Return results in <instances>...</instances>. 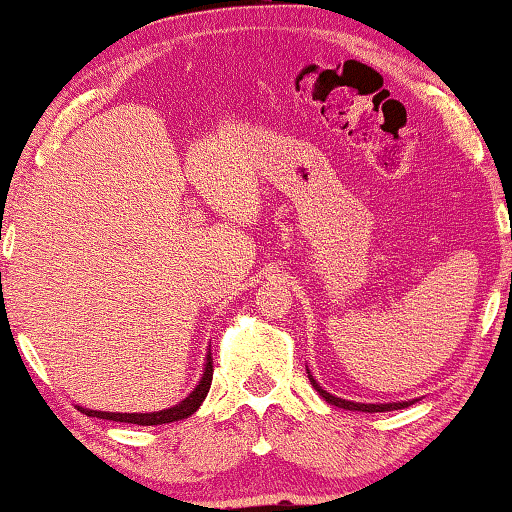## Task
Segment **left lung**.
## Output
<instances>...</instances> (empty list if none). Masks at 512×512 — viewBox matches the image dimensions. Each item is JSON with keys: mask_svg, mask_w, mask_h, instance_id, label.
Instances as JSON below:
<instances>
[{"mask_svg": "<svg viewBox=\"0 0 512 512\" xmlns=\"http://www.w3.org/2000/svg\"><path fill=\"white\" fill-rule=\"evenodd\" d=\"M309 379H311V384H314L316 391H318L320 395H323L329 404L339 406V409L366 411V413H384V411H395V409H404V406H411V402H393V404H359V402H348V400H341V397L329 395L327 391H323V388H320V386L316 384V379L311 377V375H309Z\"/></svg>", "mask_w": 512, "mask_h": 512, "instance_id": "1", "label": "left lung"}]
</instances>
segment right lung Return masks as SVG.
Returning a JSON list of instances; mask_svg holds the SVG:
<instances>
[{
    "label": "right lung",
    "mask_w": 512,
    "mask_h": 512,
    "mask_svg": "<svg viewBox=\"0 0 512 512\" xmlns=\"http://www.w3.org/2000/svg\"><path fill=\"white\" fill-rule=\"evenodd\" d=\"M212 375H214V366H212V352H210V354H207L205 370H203L201 381H198V386L185 397L183 402L171 406V409L155 411V413H108V411L81 409V406H79V409H81V413L90 415V418H103V420H112V422H131V424H142V427H153V424H167V422L185 420V418H189V415L198 411V406L203 404L207 393H210Z\"/></svg>",
    "instance_id": "obj_1"
}]
</instances>
